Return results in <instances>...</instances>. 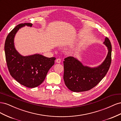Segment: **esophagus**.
<instances>
[{
	"mask_svg": "<svg viewBox=\"0 0 121 121\" xmlns=\"http://www.w3.org/2000/svg\"><path fill=\"white\" fill-rule=\"evenodd\" d=\"M56 61L57 63H60L61 62V60L60 59V58H57Z\"/></svg>",
	"mask_w": 121,
	"mask_h": 121,
	"instance_id": "esophagus-1",
	"label": "esophagus"
}]
</instances>
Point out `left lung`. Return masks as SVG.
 <instances>
[{"label": "left lung", "instance_id": "obj_1", "mask_svg": "<svg viewBox=\"0 0 121 121\" xmlns=\"http://www.w3.org/2000/svg\"><path fill=\"white\" fill-rule=\"evenodd\" d=\"M108 54L105 60L97 68L84 66L74 57L69 56L64 61V80L65 85L73 92H83L96 86L107 74L112 61V45L106 37L104 42Z\"/></svg>", "mask_w": 121, "mask_h": 121}]
</instances>
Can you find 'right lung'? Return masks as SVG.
<instances>
[{"mask_svg": "<svg viewBox=\"0 0 121 121\" xmlns=\"http://www.w3.org/2000/svg\"><path fill=\"white\" fill-rule=\"evenodd\" d=\"M25 25L31 27L32 24L18 25L7 36L4 44L5 58L12 77L26 87L34 88L43 82L56 58L47 57L39 54L23 56L17 52L14 46V37L19 29Z\"/></svg>", "mask_w": 121, "mask_h": 121, "instance_id": "right-lung-1", "label": "right lung"}]
</instances>
